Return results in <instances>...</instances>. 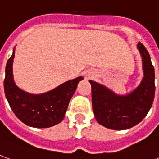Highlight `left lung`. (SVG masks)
I'll list each match as a JSON object with an SVG mask.
<instances>
[{
  "label": "left lung",
  "instance_id": "8db88e82",
  "mask_svg": "<svg viewBox=\"0 0 159 159\" xmlns=\"http://www.w3.org/2000/svg\"><path fill=\"white\" fill-rule=\"evenodd\" d=\"M142 56L144 77L140 86L127 95H117L93 82L92 106L97 122L108 129L123 130L140 123L152 107L155 94V73L149 53L142 43L137 44Z\"/></svg>",
  "mask_w": 159,
  "mask_h": 159
}]
</instances>
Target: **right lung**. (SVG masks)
I'll return each instance as SVG.
<instances>
[{
  "label": "right lung",
  "instance_id": "right-lung-1",
  "mask_svg": "<svg viewBox=\"0 0 159 159\" xmlns=\"http://www.w3.org/2000/svg\"><path fill=\"white\" fill-rule=\"evenodd\" d=\"M13 58L14 51L7 63L4 79L6 98L13 113L26 125L35 128H48L60 123L64 119L77 83L83 77L66 82L48 93L30 94L19 89L13 82Z\"/></svg>",
  "mask_w": 159,
  "mask_h": 159
}]
</instances>
